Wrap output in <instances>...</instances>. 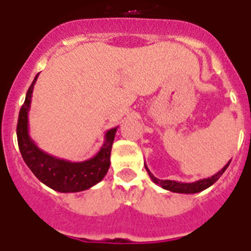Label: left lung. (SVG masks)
<instances>
[{
	"label": "left lung",
	"instance_id": "1",
	"mask_svg": "<svg viewBox=\"0 0 251 251\" xmlns=\"http://www.w3.org/2000/svg\"><path fill=\"white\" fill-rule=\"evenodd\" d=\"M230 160L228 162L226 166H224L219 172H216L215 175H212L211 177H207V179H201V180H197V181L194 182H180V181H175V180H159L158 177L151 174L149 171V168L146 167V171L149 174L150 179L153 180L155 184L160 185L163 189L166 190H170V192H174V193H185V194H193V193H200L202 190L207 189L208 186H211L216 180L219 179L220 176L223 175L224 171L227 170V167L229 166Z\"/></svg>",
	"mask_w": 251,
	"mask_h": 251
}]
</instances>
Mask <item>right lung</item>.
Listing matches in <instances>:
<instances>
[{
	"label": "right lung",
	"instance_id": "obj_1",
	"mask_svg": "<svg viewBox=\"0 0 251 251\" xmlns=\"http://www.w3.org/2000/svg\"><path fill=\"white\" fill-rule=\"evenodd\" d=\"M37 76L32 81L31 87L28 88L25 101L19 111L17 137L22 157L33 175L51 189L61 193H75L89 189L101 181L109 171L111 146L118 127L106 132L103 145L91 159L70 162L45 153L36 145L28 132V111L31 107L32 92Z\"/></svg>",
	"mask_w": 251,
	"mask_h": 251
}]
</instances>
